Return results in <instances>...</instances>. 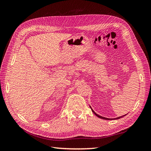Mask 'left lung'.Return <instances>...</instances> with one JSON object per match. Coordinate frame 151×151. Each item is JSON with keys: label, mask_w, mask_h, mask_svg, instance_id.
I'll list each match as a JSON object with an SVG mask.
<instances>
[{"label": "left lung", "mask_w": 151, "mask_h": 151, "mask_svg": "<svg viewBox=\"0 0 151 151\" xmlns=\"http://www.w3.org/2000/svg\"><path fill=\"white\" fill-rule=\"evenodd\" d=\"M90 108H91V110H92V111L96 115V116H97L98 117H99V118H102V119H104V120H111V119H109V118H104V117H103V116H99V115H98V114H96V113L93 110V109L91 108V107L90 106ZM125 115H123V116H120V117H118V118H114V119H119V118H122V117H123L124 116H125Z\"/></svg>", "instance_id": "left-lung-1"}]
</instances>
